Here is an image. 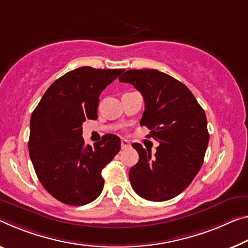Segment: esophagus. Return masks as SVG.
Segmentation results:
<instances>
[{"label": "esophagus", "instance_id": "esophagus-1", "mask_svg": "<svg viewBox=\"0 0 248 248\" xmlns=\"http://www.w3.org/2000/svg\"><path fill=\"white\" fill-rule=\"evenodd\" d=\"M121 146H122V150H126V148H128L129 146H131V144H129V142L127 140L123 139L121 140Z\"/></svg>", "mask_w": 248, "mask_h": 248}]
</instances>
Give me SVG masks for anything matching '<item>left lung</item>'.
I'll return each instance as SVG.
<instances>
[{"instance_id":"left-lung-1","label":"left lung","mask_w":248,"mask_h":248,"mask_svg":"<svg viewBox=\"0 0 248 248\" xmlns=\"http://www.w3.org/2000/svg\"><path fill=\"white\" fill-rule=\"evenodd\" d=\"M140 91L145 102L140 126L158 140L155 155L139 143V162L129 170L133 189L147 201L181 194L204 162L209 140L204 109L183 83L157 70H129L119 78Z\"/></svg>"}]
</instances>
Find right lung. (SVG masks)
Segmentation results:
<instances>
[{
    "label": "right lung",
    "instance_id": "obj_1",
    "mask_svg": "<svg viewBox=\"0 0 248 248\" xmlns=\"http://www.w3.org/2000/svg\"><path fill=\"white\" fill-rule=\"evenodd\" d=\"M125 70L76 68L48 87L30 122L29 152L44 188L56 200L81 206L100 196L102 170L121 150L119 136L106 134L94 147L82 137L83 123L97 119L100 95Z\"/></svg>",
    "mask_w": 248,
    "mask_h": 248
}]
</instances>
